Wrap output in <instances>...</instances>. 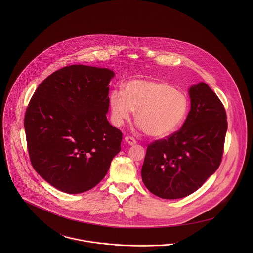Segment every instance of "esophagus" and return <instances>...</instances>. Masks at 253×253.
Masks as SVG:
<instances>
[{
	"instance_id": "34e87169",
	"label": "esophagus",
	"mask_w": 253,
	"mask_h": 253,
	"mask_svg": "<svg viewBox=\"0 0 253 253\" xmlns=\"http://www.w3.org/2000/svg\"><path fill=\"white\" fill-rule=\"evenodd\" d=\"M125 141L128 145L136 144V140L133 137H130V136H126L125 137Z\"/></svg>"
}]
</instances>
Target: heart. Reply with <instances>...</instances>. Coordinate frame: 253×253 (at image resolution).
<instances>
[{
  "instance_id": "heart-1",
  "label": "heart",
  "mask_w": 253,
  "mask_h": 253,
  "mask_svg": "<svg viewBox=\"0 0 253 253\" xmlns=\"http://www.w3.org/2000/svg\"><path fill=\"white\" fill-rule=\"evenodd\" d=\"M111 119L121 126L135 112V121L145 133L152 137H164L173 132L184 121L189 101L186 94L171 85L156 81L132 80L124 90L110 93Z\"/></svg>"
}]
</instances>
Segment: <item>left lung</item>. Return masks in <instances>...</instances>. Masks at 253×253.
<instances>
[{"label": "left lung", "mask_w": 253, "mask_h": 253, "mask_svg": "<svg viewBox=\"0 0 253 253\" xmlns=\"http://www.w3.org/2000/svg\"><path fill=\"white\" fill-rule=\"evenodd\" d=\"M189 95L191 109L180 129L147 147L142 181L163 199L191 195L221 164L228 127L225 108L205 83L192 85Z\"/></svg>", "instance_id": "1"}]
</instances>
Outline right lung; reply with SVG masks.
<instances>
[{"label": "right lung", "instance_id": "right-lung-1", "mask_svg": "<svg viewBox=\"0 0 253 253\" xmlns=\"http://www.w3.org/2000/svg\"><path fill=\"white\" fill-rule=\"evenodd\" d=\"M114 75L107 68L66 66L43 80L29 102L24 128L31 164L62 192L96 186L121 151L123 133L106 117Z\"/></svg>", "mask_w": 253, "mask_h": 253}]
</instances>
